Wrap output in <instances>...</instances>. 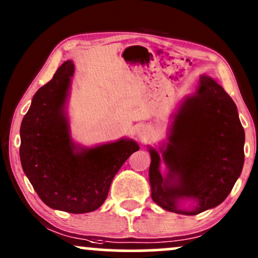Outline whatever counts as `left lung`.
Segmentation results:
<instances>
[{
    "mask_svg": "<svg viewBox=\"0 0 258 258\" xmlns=\"http://www.w3.org/2000/svg\"><path fill=\"white\" fill-rule=\"evenodd\" d=\"M245 132L235 103L215 80L203 76L195 94L176 115L161 158L169 168L165 179L158 171L160 155L150 149L149 180L153 200L162 209L198 215L212 209L230 193L244 165ZM190 197L198 205L183 212L176 200Z\"/></svg>",
    "mask_w": 258,
    "mask_h": 258,
    "instance_id": "8db88e82",
    "label": "left lung"
}]
</instances>
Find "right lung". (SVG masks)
Masks as SVG:
<instances>
[{"label":"right lung","instance_id":"add662e5","mask_svg":"<svg viewBox=\"0 0 258 258\" xmlns=\"http://www.w3.org/2000/svg\"><path fill=\"white\" fill-rule=\"evenodd\" d=\"M73 75V61H65L35 93L22 121L19 154L26 177L47 206L86 214L103 205L112 178L139 147L120 139L76 152L63 112Z\"/></svg>","mask_w":258,"mask_h":258}]
</instances>
